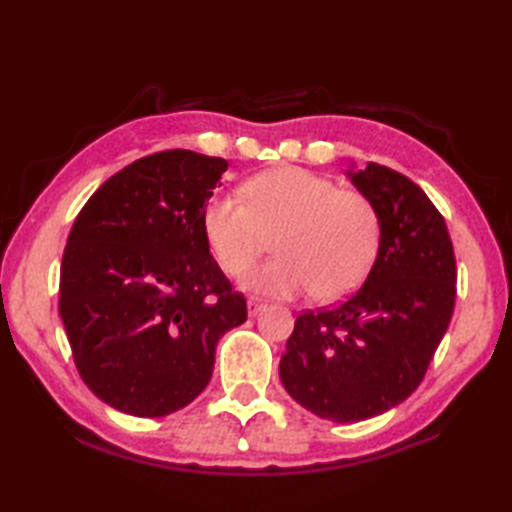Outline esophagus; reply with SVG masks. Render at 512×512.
<instances>
[{
    "mask_svg": "<svg viewBox=\"0 0 512 512\" xmlns=\"http://www.w3.org/2000/svg\"><path fill=\"white\" fill-rule=\"evenodd\" d=\"M246 308H248V317H257V314L266 308V303L262 299H257V297H250L248 303H246Z\"/></svg>",
    "mask_w": 512,
    "mask_h": 512,
    "instance_id": "34e87169",
    "label": "esophagus"
}]
</instances>
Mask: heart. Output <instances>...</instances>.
Wrapping results in <instances>:
<instances>
[{
  "label": "heart",
  "instance_id": "1",
  "mask_svg": "<svg viewBox=\"0 0 512 512\" xmlns=\"http://www.w3.org/2000/svg\"><path fill=\"white\" fill-rule=\"evenodd\" d=\"M239 195H215L202 211L204 237L226 275H242L277 235V257L250 270L248 290L279 299L312 290L314 299L339 301L361 286L383 235L367 195L299 167L259 173Z\"/></svg>",
  "mask_w": 512,
  "mask_h": 512
}]
</instances>
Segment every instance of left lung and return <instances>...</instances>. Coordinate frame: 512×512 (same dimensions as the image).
Segmentation results:
<instances>
[{
  "mask_svg": "<svg viewBox=\"0 0 512 512\" xmlns=\"http://www.w3.org/2000/svg\"><path fill=\"white\" fill-rule=\"evenodd\" d=\"M347 176L378 209V255L350 299L299 314L279 363L288 394L334 422L380 416L418 389L458 279L444 217L416 182L376 162Z\"/></svg>",
  "mask_w": 512,
  "mask_h": 512,
  "instance_id": "8db88e82",
  "label": "left lung"
}]
</instances>
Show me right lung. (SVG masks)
I'll return each mask as SVG.
<instances>
[{
	"mask_svg": "<svg viewBox=\"0 0 512 512\" xmlns=\"http://www.w3.org/2000/svg\"><path fill=\"white\" fill-rule=\"evenodd\" d=\"M226 169L224 158L158 151L105 180L74 220L59 314L83 383L129 416L198 398L217 341L248 317L202 231Z\"/></svg>",
	"mask_w": 512,
	"mask_h": 512,
	"instance_id": "right-lung-1",
	"label": "right lung"
}]
</instances>
